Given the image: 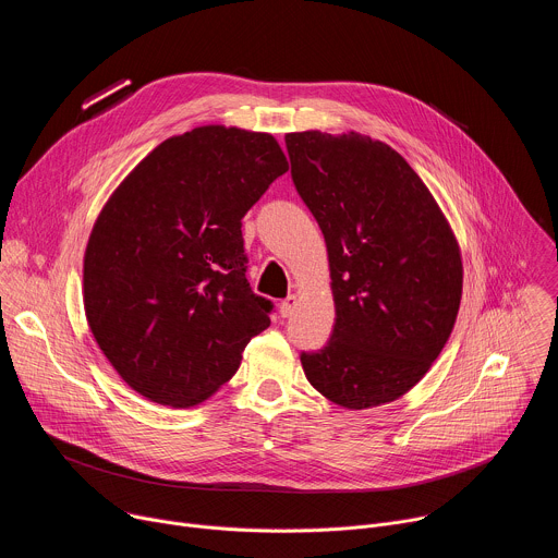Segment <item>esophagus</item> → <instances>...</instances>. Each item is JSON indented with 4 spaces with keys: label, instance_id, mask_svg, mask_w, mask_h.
<instances>
[{
    "label": "esophagus",
    "instance_id": "1",
    "mask_svg": "<svg viewBox=\"0 0 558 558\" xmlns=\"http://www.w3.org/2000/svg\"><path fill=\"white\" fill-rule=\"evenodd\" d=\"M295 306H298V298H295V295H287V298L278 304V311H280L282 317H291L293 311H295Z\"/></svg>",
    "mask_w": 558,
    "mask_h": 558
}]
</instances>
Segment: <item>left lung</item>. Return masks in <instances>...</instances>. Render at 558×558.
<instances>
[{"label": "left lung", "instance_id": "left-lung-1", "mask_svg": "<svg viewBox=\"0 0 558 558\" xmlns=\"http://www.w3.org/2000/svg\"><path fill=\"white\" fill-rule=\"evenodd\" d=\"M293 185L325 233L336 302L331 340L300 362L351 411L395 402L439 357L461 302L457 238L415 170L371 136L291 132Z\"/></svg>", "mask_w": 558, "mask_h": 558}]
</instances>
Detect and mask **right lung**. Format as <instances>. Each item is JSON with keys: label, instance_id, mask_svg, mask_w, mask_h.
Here are the masks:
<instances>
[{"label": "right lung", "instance_id": "1", "mask_svg": "<svg viewBox=\"0 0 558 558\" xmlns=\"http://www.w3.org/2000/svg\"><path fill=\"white\" fill-rule=\"evenodd\" d=\"M289 170L271 134L203 125L154 147L104 205L84 256L90 331L149 402L216 392L271 320L247 282L243 216Z\"/></svg>", "mask_w": 558, "mask_h": 558}]
</instances>
